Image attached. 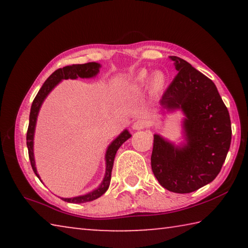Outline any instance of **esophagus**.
I'll return each mask as SVG.
<instances>
[{
    "label": "esophagus",
    "mask_w": 248,
    "mask_h": 248,
    "mask_svg": "<svg viewBox=\"0 0 248 248\" xmlns=\"http://www.w3.org/2000/svg\"><path fill=\"white\" fill-rule=\"evenodd\" d=\"M149 125H150V123H149L148 120H145V119H137L133 123L132 128L134 130H142V129L148 128Z\"/></svg>",
    "instance_id": "obj_1"
}]
</instances>
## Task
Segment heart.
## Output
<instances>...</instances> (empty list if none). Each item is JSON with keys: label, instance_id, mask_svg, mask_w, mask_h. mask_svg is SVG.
Returning a JSON list of instances; mask_svg holds the SVG:
<instances>
[{"label": "heart", "instance_id": "obj_1", "mask_svg": "<svg viewBox=\"0 0 248 248\" xmlns=\"http://www.w3.org/2000/svg\"><path fill=\"white\" fill-rule=\"evenodd\" d=\"M149 78H150V74L148 71L142 70L140 71V73L134 78L132 85L134 87H137V89H142V87H144L146 84H148ZM166 82H167V78L164 74V72H162V71H157V72H155L152 75V78H151V83H150L151 90H152V92H154V93H157V92L164 89V86L166 85Z\"/></svg>", "mask_w": 248, "mask_h": 248}]
</instances>
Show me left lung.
I'll use <instances>...</instances> for the list:
<instances>
[{
	"label": "left lung",
	"mask_w": 248,
	"mask_h": 248,
	"mask_svg": "<svg viewBox=\"0 0 248 248\" xmlns=\"http://www.w3.org/2000/svg\"><path fill=\"white\" fill-rule=\"evenodd\" d=\"M176 75L161 99L166 110L180 109L186 143L177 146L154 134L151 166L161 186L188 194L211 183L229 152L232 129L228 108L211 79L178 57Z\"/></svg>",
	"instance_id": "8db88e82"
}]
</instances>
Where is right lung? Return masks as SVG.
Listing matches in <instances>:
<instances>
[{
  "mask_svg": "<svg viewBox=\"0 0 248 248\" xmlns=\"http://www.w3.org/2000/svg\"><path fill=\"white\" fill-rule=\"evenodd\" d=\"M99 68H100L99 63H96V62H89V63L72 64V65L64 66V68L62 69H58L54 71V72L50 75L47 79H46L44 85L41 86L38 94L36 95L35 99H33V102L31 104V115H29V125L27 130L26 140H27L28 155H29V159H31L32 170L39 179L40 177L38 173H37V169L35 165V157H33V134H35L37 117H38L39 109L41 107V105H43L45 98L47 97L50 92H51L54 87H56L58 84L62 81V79H68V78L75 79L78 78H94L98 74ZM130 137H131V134L129 133L128 130H124V131L121 132L110 144H109L108 149L106 151V155H105V159H106V173H105V177L98 188H96L95 190L91 191L86 195L73 197V198H61V199L71 203H83V202H89V201H93L95 199L99 198L102 195H104L108 189L109 185H110L111 170H112V166H114V159H115L117 151H118L120 146L123 145V143H124Z\"/></svg>",
  "mask_w": 248,
  "mask_h": 248,
  "instance_id": "right-lung-1",
  "label": "right lung"
}]
</instances>
